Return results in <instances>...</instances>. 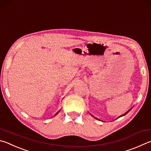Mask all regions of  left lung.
I'll return each instance as SVG.
<instances>
[{"mask_svg": "<svg viewBox=\"0 0 151 151\" xmlns=\"http://www.w3.org/2000/svg\"><path fill=\"white\" fill-rule=\"evenodd\" d=\"M130 110H131V109H129V111H128L127 112H126V113H125V114H123V115H122V116H125V114H127L128 113V112H129V111ZM93 117H94V116H93ZM94 117V118H96V117ZM96 119H97V118H96Z\"/></svg>", "mask_w": 151, "mask_h": 151, "instance_id": "left-lung-1", "label": "left lung"}]
</instances>
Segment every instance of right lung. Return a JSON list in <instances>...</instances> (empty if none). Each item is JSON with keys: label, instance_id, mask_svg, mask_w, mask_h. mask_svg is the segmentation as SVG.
I'll use <instances>...</instances> for the list:
<instances>
[{"label": "right lung", "instance_id": "obj_1", "mask_svg": "<svg viewBox=\"0 0 151 151\" xmlns=\"http://www.w3.org/2000/svg\"><path fill=\"white\" fill-rule=\"evenodd\" d=\"M57 114H58V112H57V114H55V115H57Z\"/></svg>", "mask_w": 151, "mask_h": 151}]
</instances>
